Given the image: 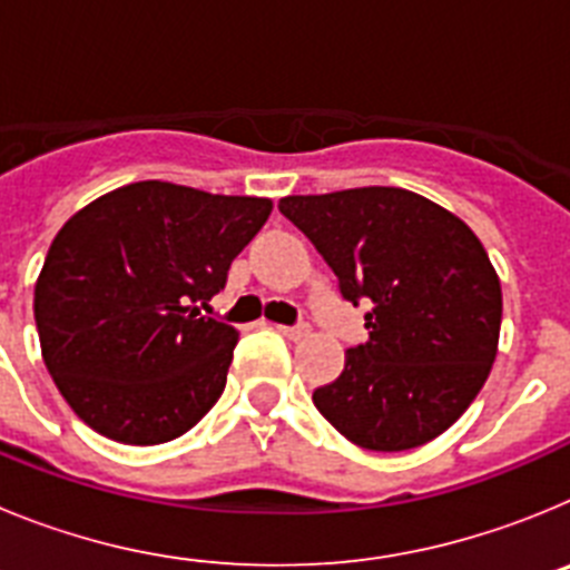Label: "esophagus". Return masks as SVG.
I'll return each mask as SVG.
<instances>
[{
	"instance_id": "1",
	"label": "esophagus",
	"mask_w": 570,
	"mask_h": 570,
	"mask_svg": "<svg viewBox=\"0 0 570 570\" xmlns=\"http://www.w3.org/2000/svg\"><path fill=\"white\" fill-rule=\"evenodd\" d=\"M282 336H288V340H302V336H308V325L299 322V325H276Z\"/></svg>"
}]
</instances>
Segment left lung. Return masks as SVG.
Instances as JSON below:
<instances>
[{
    "label": "left lung",
    "mask_w": 570,
    "mask_h": 570,
    "mask_svg": "<svg viewBox=\"0 0 570 570\" xmlns=\"http://www.w3.org/2000/svg\"><path fill=\"white\" fill-rule=\"evenodd\" d=\"M347 302H367V342L347 347L320 414L367 451H407L454 425L491 374L500 276L460 216L405 188L285 196Z\"/></svg>",
    "instance_id": "1"
}]
</instances>
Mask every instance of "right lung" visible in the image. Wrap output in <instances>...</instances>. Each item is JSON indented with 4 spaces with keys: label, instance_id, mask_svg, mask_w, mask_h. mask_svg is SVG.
Wrapping results in <instances>:
<instances>
[{
    "label": "right lung",
    "instance_id": "right-lung-1",
    "mask_svg": "<svg viewBox=\"0 0 570 570\" xmlns=\"http://www.w3.org/2000/svg\"><path fill=\"white\" fill-rule=\"evenodd\" d=\"M271 199L134 183L73 214L33 291L42 360L73 414L125 445L176 440L223 396L236 328L208 308Z\"/></svg>",
    "mask_w": 570,
    "mask_h": 570
}]
</instances>
